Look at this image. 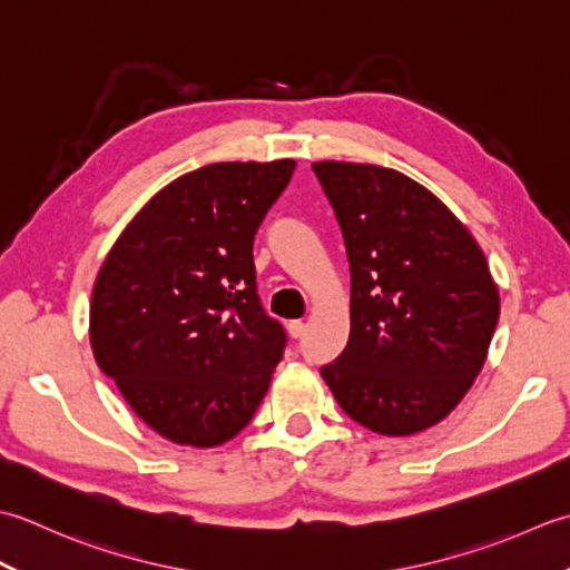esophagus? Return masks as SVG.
Listing matches in <instances>:
<instances>
[{"label":"esophagus","instance_id":"esophagus-1","mask_svg":"<svg viewBox=\"0 0 570 570\" xmlns=\"http://www.w3.org/2000/svg\"><path fill=\"white\" fill-rule=\"evenodd\" d=\"M302 332H305V322H302V320L287 322V334L293 336V340H297V336H302Z\"/></svg>","mask_w":570,"mask_h":570}]
</instances>
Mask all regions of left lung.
<instances>
[{
	"label": "left lung",
	"mask_w": 570,
	"mask_h": 570,
	"mask_svg": "<svg viewBox=\"0 0 570 570\" xmlns=\"http://www.w3.org/2000/svg\"><path fill=\"white\" fill-rule=\"evenodd\" d=\"M312 169L352 268L350 342L322 379L368 431L423 433L484 366L499 320L490 265L470 228L403 171L334 159Z\"/></svg>",
	"instance_id": "1"
}]
</instances>
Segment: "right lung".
I'll use <instances>...</instances> for the list:
<instances>
[{
	"instance_id": "obj_1",
	"label": "right lung",
	"mask_w": 570,
	"mask_h": 570,
	"mask_svg": "<svg viewBox=\"0 0 570 570\" xmlns=\"http://www.w3.org/2000/svg\"><path fill=\"white\" fill-rule=\"evenodd\" d=\"M293 171L295 159H273L184 174L139 208L100 265L92 356L169 443H228L268 393L285 332L255 293L253 238Z\"/></svg>"
}]
</instances>
